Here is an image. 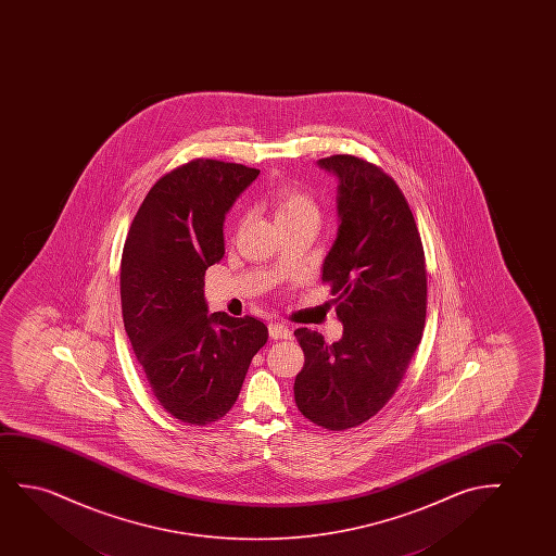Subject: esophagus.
<instances>
[{
    "label": "esophagus",
    "mask_w": 556,
    "mask_h": 556,
    "mask_svg": "<svg viewBox=\"0 0 556 556\" xmlns=\"http://www.w3.org/2000/svg\"><path fill=\"white\" fill-rule=\"evenodd\" d=\"M269 336H271L274 340H289L292 332H290V328L285 327V325L271 323V325H269Z\"/></svg>",
    "instance_id": "obj_1"
}]
</instances>
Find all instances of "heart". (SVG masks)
<instances>
[{"label": "heart", "mask_w": 556, "mask_h": 556, "mask_svg": "<svg viewBox=\"0 0 556 556\" xmlns=\"http://www.w3.org/2000/svg\"><path fill=\"white\" fill-rule=\"evenodd\" d=\"M267 203L274 211L277 226L296 220H319L315 199L296 184H279L267 193Z\"/></svg>", "instance_id": "1"}]
</instances>
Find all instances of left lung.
Masks as SVG:
<instances>
[{"mask_svg":"<svg viewBox=\"0 0 556 556\" xmlns=\"http://www.w3.org/2000/svg\"><path fill=\"white\" fill-rule=\"evenodd\" d=\"M338 178V233L323 264L338 342L298 328L305 363L294 381L298 410L328 431L365 424L403 380L426 325L424 244L403 191L380 167L355 155L317 161Z\"/></svg>","mask_w":556,"mask_h":556,"instance_id":"left-lung-1","label":"left lung"}]
</instances>
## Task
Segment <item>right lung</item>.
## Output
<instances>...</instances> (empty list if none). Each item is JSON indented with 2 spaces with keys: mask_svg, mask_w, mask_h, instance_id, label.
Segmentation results:
<instances>
[{
  "mask_svg": "<svg viewBox=\"0 0 556 556\" xmlns=\"http://www.w3.org/2000/svg\"><path fill=\"white\" fill-rule=\"evenodd\" d=\"M258 168L193 160L153 184L123 247L125 332L161 406L206 426L236 404L267 327L208 313L205 271L224 256V220Z\"/></svg>",
  "mask_w": 556,
  "mask_h": 556,
  "instance_id": "1",
  "label": "right lung"
}]
</instances>
